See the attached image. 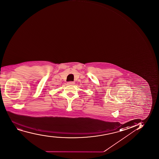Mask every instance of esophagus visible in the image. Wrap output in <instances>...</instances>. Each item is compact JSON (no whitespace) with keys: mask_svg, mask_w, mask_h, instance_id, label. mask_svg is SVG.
Wrapping results in <instances>:
<instances>
[{"mask_svg":"<svg viewBox=\"0 0 159 159\" xmlns=\"http://www.w3.org/2000/svg\"><path fill=\"white\" fill-rule=\"evenodd\" d=\"M75 84V82H74V81H69V82H68V84L69 85H74Z\"/></svg>","mask_w":159,"mask_h":159,"instance_id":"34e87169","label":"esophagus"}]
</instances>
